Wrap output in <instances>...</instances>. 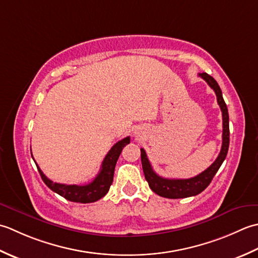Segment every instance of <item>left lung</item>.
<instances>
[{"mask_svg": "<svg viewBox=\"0 0 258 258\" xmlns=\"http://www.w3.org/2000/svg\"><path fill=\"white\" fill-rule=\"evenodd\" d=\"M199 77H202L205 81L208 83V86L213 89L216 93L217 102L223 113V145L220 149L217 159L210 165L206 170L199 173L196 177L189 178V179H168L162 178L154 171L151 164L148 160L146 151L141 148V164L145 173L146 180L148 181L151 190L156 192L157 195L165 198L177 199V198H186L196 196L201 194L208 187L214 176L216 175L219 167L222 166L228 152L229 147V117L227 106L223 99V93L218 86L217 81L213 77L207 75L206 72L199 73Z\"/></svg>", "mask_w": 258, "mask_h": 258, "instance_id": "left-lung-1", "label": "left lung"}]
</instances>
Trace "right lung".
<instances>
[{
	"label": "right lung",
	"instance_id": "right-lung-1",
	"mask_svg": "<svg viewBox=\"0 0 258 258\" xmlns=\"http://www.w3.org/2000/svg\"><path fill=\"white\" fill-rule=\"evenodd\" d=\"M128 144H130V137H125L124 139L118 141V143L109 150L107 156L104 157L101 168H100V171L97 175V177L94 178L93 181L88 183V185L79 186V185H66V183L53 182L52 180H50L43 172H42L40 167L36 165V162L35 165L38 167V170L40 172L42 180L44 181L45 185L48 186L52 191L59 194L60 196L64 197L70 202L81 203V204L94 203L99 201V199H101L103 196L107 195V192L110 189V186H111V183L113 181L115 164H117V160L119 158L120 154H121L123 147Z\"/></svg>",
	"mask_w": 258,
	"mask_h": 258
}]
</instances>
